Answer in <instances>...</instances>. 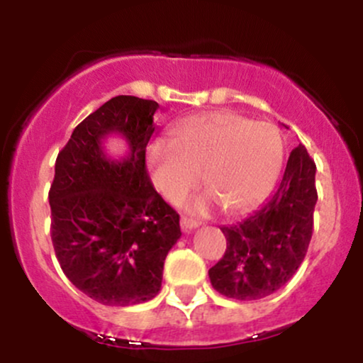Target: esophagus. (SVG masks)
Returning a JSON list of instances; mask_svg holds the SVG:
<instances>
[{
    "mask_svg": "<svg viewBox=\"0 0 363 363\" xmlns=\"http://www.w3.org/2000/svg\"><path fill=\"white\" fill-rule=\"evenodd\" d=\"M199 227V222H196V220H191V218H186V216H182L181 218V228L184 232H191L194 230V228Z\"/></svg>",
    "mask_w": 363,
    "mask_h": 363,
    "instance_id": "34e87169",
    "label": "esophagus"
}]
</instances>
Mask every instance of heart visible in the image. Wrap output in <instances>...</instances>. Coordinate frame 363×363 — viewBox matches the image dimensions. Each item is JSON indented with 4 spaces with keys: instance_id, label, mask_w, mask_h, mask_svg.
I'll return each instance as SVG.
<instances>
[{
    "instance_id": "obj_1",
    "label": "heart",
    "mask_w": 363,
    "mask_h": 363,
    "mask_svg": "<svg viewBox=\"0 0 363 363\" xmlns=\"http://www.w3.org/2000/svg\"><path fill=\"white\" fill-rule=\"evenodd\" d=\"M147 164L153 186L170 203L184 198L201 174L208 191L186 199V210L206 215L225 206L239 213L272 189L283 164V138L272 123L211 112L179 124L174 140L152 141Z\"/></svg>"
}]
</instances>
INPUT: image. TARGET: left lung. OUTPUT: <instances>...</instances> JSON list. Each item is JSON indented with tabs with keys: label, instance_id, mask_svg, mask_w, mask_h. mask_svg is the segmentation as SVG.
<instances>
[{
	"label": "left lung",
	"instance_id": "1",
	"mask_svg": "<svg viewBox=\"0 0 363 363\" xmlns=\"http://www.w3.org/2000/svg\"><path fill=\"white\" fill-rule=\"evenodd\" d=\"M315 203V164L298 145L268 201L242 222L220 228L227 249L208 272L213 289L235 301H257L280 290L306 257Z\"/></svg>",
	"mask_w": 363,
	"mask_h": 363
}]
</instances>
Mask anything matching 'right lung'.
I'll return each mask as SVG.
<instances>
[{"label":"right lung","instance_id":"right-lung-1","mask_svg":"<svg viewBox=\"0 0 363 363\" xmlns=\"http://www.w3.org/2000/svg\"><path fill=\"white\" fill-rule=\"evenodd\" d=\"M155 101L118 95L73 129L49 191L51 239L68 280L104 306L128 307L160 291L164 261L181 237L179 215L150 182L145 155ZM128 145L112 159L103 141Z\"/></svg>","mask_w":363,"mask_h":363}]
</instances>
